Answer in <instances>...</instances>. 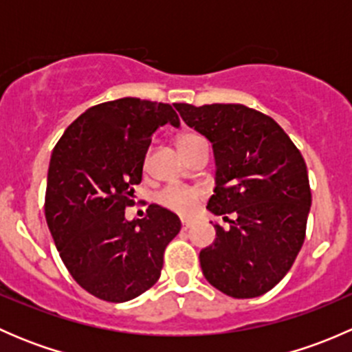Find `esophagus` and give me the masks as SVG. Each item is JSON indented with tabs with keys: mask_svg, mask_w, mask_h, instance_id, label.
<instances>
[{
	"mask_svg": "<svg viewBox=\"0 0 352 352\" xmlns=\"http://www.w3.org/2000/svg\"><path fill=\"white\" fill-rule=\"evenodd\" d=\"M190 226H192V223H190V221H182V230H184V232H186V230H189Z\"/></svg>",
	"mask_w": 352,
	"mask_h": 352,
	"instance_id": "1",
	"label": "esophagus"
}]
</instances>
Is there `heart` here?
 <instances>
[{"instance_id": "b5f03b06", "label": "heart", "mask_w": 352, "mask_h": 352, "mask_svg": "<svg viewBox=\"0 0 352 352\" xmlns=\"http://www.w3.org/2000/svg\"><path fill=\"white\" fill-rule=\"evenodd\" d=\"M197 140H201V138L196 136V134H182V136L179 138V141H177L180 153L186 151L187 148L192 143H196ZM155 201L158 202V206H162L163 209H166V211L175 212V214L187 218V216H190L196 211L199 201H201V194H199V190L190 189V187L168 186L163 187V189L156 194Z\"/></svg>"}]
</instances>
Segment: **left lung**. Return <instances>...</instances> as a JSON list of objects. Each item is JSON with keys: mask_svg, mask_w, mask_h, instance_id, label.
<instances>
[{"mask_svg": "<svg viewBox=\"0 0 352 352\" xmlns=\"http://www.w3.org/2000/svg\"><path fill=\"white\" fill-rule=\"evenodd\" d=\"M212 143L216 187L208 209L230 223L199 254L209 285L233 298L267 293L287 274L311 206L305 160L272 117L242 104H173Z\"/></svg>", "mask_w": 352, "mask_h": 352, "instance_id": "1", "label": "left lung"}]
</instances>
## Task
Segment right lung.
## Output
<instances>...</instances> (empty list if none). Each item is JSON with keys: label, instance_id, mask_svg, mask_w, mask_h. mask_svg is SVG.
<instances>
[{"label": "right lung", "instance_id": "add662e5", "mask_svg": "<svg viewBox=\"0 0 352 352\" xmlns=\"http://www.w3.org/2000/svg\"><path fill=\"white\" fill-rule=\"evenodd\" d=\"M180 120L168 104L119 98L94 105L54 146L45 189V219L66 269L85 291L110 303L140 296L158 281L163 252L180 219L150 204L127 221L151 134Z\"/></svg>", "mask_w": 352, "mask_h": 352}]
</instances>
